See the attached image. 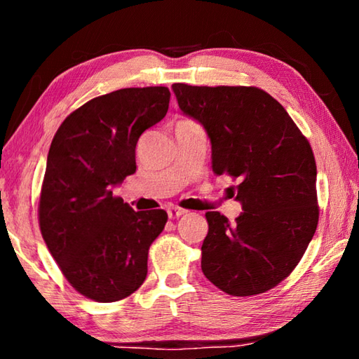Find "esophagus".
<instances>
[{
  "mask_svg": "<svg viewBox=\"0 0 359 359\" xmlns=\"http://www.w3.org/2000/svg\"><path fill=\"white\" fill-rule=\"evenodd\" d=\"M187 214V210L185 209H180V208H169L168 209V217L171 218V220H174V218H179V217H182V215H185Z\"/></svg>",
  "mask_w": 359,
  "mask_h": 359,
  "instance_id": "esophagus-1",
  "label": "esophagus"
}]
</instances>
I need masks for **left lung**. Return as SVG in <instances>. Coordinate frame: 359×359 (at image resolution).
Instances as JSON below:
<instances>
[{
    "mask_svg": "<svg viewBox=\"0 0 359 359\" xmlns=\"http://www.w3.org/2000/svg\"><path fill=\"white\" fill-rule=\"evenodd\" d=\"M180 111L212 144V171L229 175L242 214L208 212L204 276L231 296L277 287L299 263L318 224L317 165L283 106L257 87L174 83Z\"/></svg>",
    "mask_w": 359,
    "mask_h": 359,
    "instance_id": "8db88e82",
    "label": "left lung"
}]
</instances>
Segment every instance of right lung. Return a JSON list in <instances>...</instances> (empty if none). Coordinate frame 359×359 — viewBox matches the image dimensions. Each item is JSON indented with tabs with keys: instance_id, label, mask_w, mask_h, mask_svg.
<instances>
[{
	"instance_id": "1",
	"label": "right lung",
	"mask_w": 359,
	"mask_h": 359,
	"mask_svg": "<svg viewBox=\"0 0 359 359\" xmlns=\"http://www.w3.org/2000/svg\"><path fill=\"white\" fill-rule=\"evenodd\" d=\"M168 87L121 88L69 114L53 136L39 198V228L66 280L115 302L147 277L149 248L168 222L163 209L135 212L112 188L136 172V144L165 117Z\"/></svg>"
}]
</instances>
